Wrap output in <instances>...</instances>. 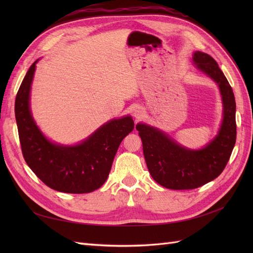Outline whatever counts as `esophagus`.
<instances>
[{
  "instance_id": "34e87169",
  "label": "esophagus",
  "mask_w": 253,
  "mask_h": 253,
  "mask_svg": "<svg viewBox=\"0 0 253 253\" xmlns=\"http://www.w3.org/2000/svg\"><path fill=\"white\" fill-rule=\"evenodd\" d=\"M133 114H134V116L136 117V119L141 118V117H142V109H140V108H135V109L133 110Z\"/></svg>"
}]
</instances>
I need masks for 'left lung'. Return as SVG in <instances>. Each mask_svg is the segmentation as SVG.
Segmentation results:
<instances>
[{
    "label": "left lung",
    "instance_id": "obj_1",
    "mask_svg": "<svg viewBox=\"0 0 253 253\" xmlns=\"http://www.w3.org/2000/svg\"><path fill=\"white\" fill-rule=\"evenodd\" d=\"M193 62L218 84L224 118L216 137L205 148L194 151L181 147L158 128L144 124L136 126L151 176L159 185L172 190L195 189L215 179L224 171L236 140V106L232 87L216 61L208 53L195 51Z\"/></svg>",
    "mask_w": 253,
    "mask_h": 253
}]
</instances>
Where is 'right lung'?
<instances>
[{
	"label": "right lung",
	"instance_id": "1",
	"mask_svg": "<svg viewBox=\"0 0 253 253\" xmlns=\"http://www.w3.org/2000/svg\"><path fill=\"white\" fill-rule=\"evenodd\" d=\"M35 61L18 90L14 113L21 149L26 164L45 185L64 193H89L108 178L119 145L134 129L131 116L113 119L76 145L49 141L37 126L29 108Z\"/></svg>",
	"mask_w": 253,
	"mask_h": 253
}]
</instances>
